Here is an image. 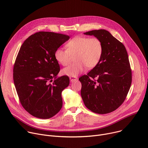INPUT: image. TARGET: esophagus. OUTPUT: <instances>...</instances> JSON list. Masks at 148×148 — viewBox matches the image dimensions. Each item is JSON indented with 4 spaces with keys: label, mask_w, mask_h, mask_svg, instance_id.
<instances>
[{
    "label": "esophagus",
    "mask_w": 148,
    "mask_h": 148,
    "mask_svg": "<svg viewBox=\"0 0 148 148\" xmlns=\"http://www.w3.org/2000/svg\"><path fill=\"white\" fill-rule=\"evenodd\" d=\"M70 79L71 83H73V82H75L77 79V77H70Z\"/></svg>",
    "instance_id": "obj_1"
}]
</instances>
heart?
Here are the masks:
<instances>
[{
	"mask_svg": "<svg viewBox=\"0 0 148 148\" xmlns=\"http://www.w3.org/2000/svg\"><path fill=\"white\" fill-rule=\"evenodd\" d=\"M67 49L57 48L54 53L56 61L63 66L70 63L71 55L76 53V62L66 67L62 71L63 74L76 77L85 70L92 69L100 62L103 51L101 41L97 38L75 36L66 44Z\"/></svg>",
	"mask_w": 148,
	"mask_h": 148,
	"instance_id": "heart-1",
	"label": "heart"
}]
</instances>
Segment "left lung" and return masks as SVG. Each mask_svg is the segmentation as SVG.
I'll return each instance as SVG.
<instances>
[{
    "label": "left lung",
    "mask_w": 148,
    "mask_h": 148,
    "mask_svg": "<svg viewBox=\"0 0 148 148\" xmlns=\"http://www.w3.org/2000/svg\"><path fill=\"white\" fill-rule=\"evenodd\" d=\"M84 34L99 38L103 51L99 64L79 78L82 99L87 108L94 113L112 112L123 103L131 86L127 52L124 45L106 30H93Z\"/></svg>",
    "instance_id": "8db88e82"
}]
</instances>
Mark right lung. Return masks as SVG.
I'll return each instance as SVG.
<instances>
[{
	"label": "right lung",
	"instance_id": "1",
	"mask_svg": "<svg viewBox=\"0 0 148 148\" xmlns=\"http://www.w3.org/2000/svg\"><path fill=\"white\" fill-rule=\"evenodd\" d=\"M69 39L61 34L39 32L21 47L13 67V82L21 104L34 117L49 119L62 108L61 92L70 79L57 77L60 68L54 53Z\"/></svg>",
	"mask_w": 148,
	"mask_h": 148
}]
</instances>
